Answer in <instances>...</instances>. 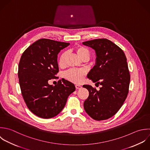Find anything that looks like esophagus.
Listing matches in <instances>:
<instances>
[{
	"label": "esophagus",
	"instance_id": "1",
	"mask_svg": "<svg viewBox=\"0 0 150 150\" xmlns=\"http://www.w3.org/2000/svg\"><path fill=\"white\" fill-rule=\"evenodd\" d=\"M75 88H76V89H81L82 88V86L81 85H75Z\"/></svg>",
	"mask_w": 150,
	"mask_h": 150
}]
</instances>
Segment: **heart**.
Instances as JSON below:
<instances>
[{"label": "heart", "instance_id": "b5f03b06", "mask_svg": "<svg viewBox=\"0 0 150 150\" xmlns=\"http://www.w3.org/2000/svg\"><path fill=\"white\" fill-rule=\"evenodd\" d=\"M75 50L78 55L82 60L85 58H89V51L86 47L81 45H78L75 48ZM66 56L67 54L65 53H63L60 56L58 61V64L60 67H64L65 66ZM86 74V72L84 69H71L65 72V76L67 79L71 82H73L74 83H80L83 81Z\"/></svg>", "mask_w": 150, "mask_h": 150}]
</instances>
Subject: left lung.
<instances>
[{
	"mask_svg": "<svg viewBox=\"0 0 150 150\" xmlns=\"http://www.w3.org/2000/svg\"><path fill=\"white\" fill-rule=\"evenodd\" d=\"M95 50L96 64L88 78L102 86L99 91L89 85H83L89 91L85 100V112L96 120L113 116L123 105L129 93L130 75L123 51L106 38L83 42Z\"/></svg>",
	"mask_w": 150,
	"mask_h": 150,
	"instance_id": "left-lung-1",
	"label": "left lung"
}]
</instances>
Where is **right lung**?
<instances>
[{
  "label": "right lung",
  "mask_w": 150,
  "mask_h": 150,
  "mask_svg": "<svg viewBox=\"0 0 150 150\" xmlns=\"http://www.w3.org/2000/svg\"><path fill=\"white\" fill-rule=\"evenodd\" d=\"M69 45L42 38L30 45L21 57L18 77L21 94L27 108L39 117L50 119L58 115L75 91V85L64 79L55 86L48 83L57 78L59 71L58 53Z\"/></svg>",
  "instance_id": "right-lung-1"
}]
</instances>
